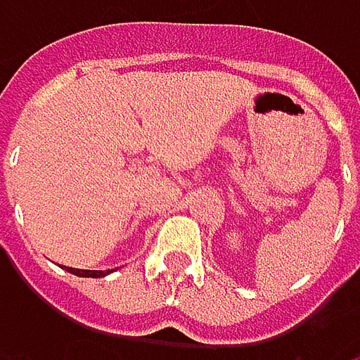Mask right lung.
I'll use <instances>...</instances> for the list:
<instances>
[{
	"instance_id": "1",
	"label": "right lung",
	"mask_w": 360,
	"mask_h": 360,
	"mask_svg": "<svg viewBox=\"0 0 360 360\" xmlns=\"http://www.w3.org/2000/svg\"><path fill=\"white\" fill-rule=\"evenodd\" d=\"M66 271L72 275H79V277H104V275L112 273V271H83V269H72V266H66Z\"/></svg>"
}]
</instances>
